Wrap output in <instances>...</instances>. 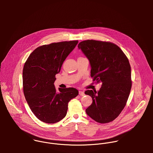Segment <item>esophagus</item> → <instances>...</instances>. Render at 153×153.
<instances>
[{
  "label": "esophagus",
  "mask_w": 153,
  "mask_h": 153,
  "mask_svg": "<svg viewBox=\"0 0 153 153\" xmlns=\"http://www.w3.org/2000/svg\"><path fill=\"white\" fill-rule=\"evenodd\" d=\"M79 95L80 96H84V95H85V94H84V92L83 91H79Z\"/></svg>",
  "instance_id": "obj_1"
}]
</instances>
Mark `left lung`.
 <instances>
[{"mask_svg": "<svg viewBox=\"0 0 153 153\" xmlns=\"http://www.w3.org/2000/svg\"><path fill=\"white\" fill-rule=\"evenodd\" d=\"M78 48L89 61L93 81L102 84L98 92H85L92 98L86 112L97 123H108L124 108L131 91L129 61L119 46L110 42L87 40L78 44Z\"/></svg>", "mask_w": 153, "mask_h": 153, "instance_id": "8db88e82", "label": "left lung"}]
</instances>
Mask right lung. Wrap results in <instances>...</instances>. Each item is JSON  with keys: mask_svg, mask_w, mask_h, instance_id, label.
<instances>
[{"mask_svg": "<svg viewBox=\"0 0 153 153\" xmlns=\"http://www.w3.org/2000/svg\"><path fill=\"white\" fill-rule=\"evenodd\" d=\"M78 41H64L38 47L29 56L23 69V90L34 115L41 121L53 124L66 115L69 101L78 95L74 88L54 86L55 75Z\"/></svg>", "mask_w": 153, "mask_h": 153, "instance_id": "1", "label": "right lung"}]
</instances>
